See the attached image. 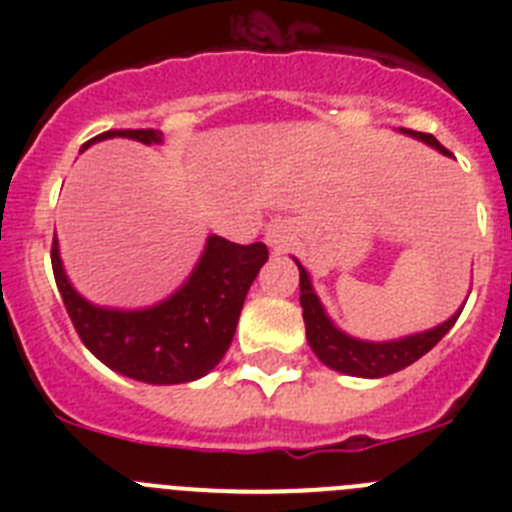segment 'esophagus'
<instances>
[{
	"instance_id": "1",
	"label": "esophagus",
	"mask_w": 512,
	"mask_h": 512,
	"mask_svg": "<svg viewBox=\"0 0 512 512\" xmlns=\"http://www.w3.org/2000/svg\"><path fill=\"white\" fill-rule=\"evenodd\" d=\"M266 243H269L274 251H287L292 243H295V228L292 223L282 220V223H274L266 228Z\"/></svg>"
}]
</instances>
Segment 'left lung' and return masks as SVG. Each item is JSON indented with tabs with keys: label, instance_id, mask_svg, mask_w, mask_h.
Here are the masks:
<instances>
[{
	"label": "left lung",
	"instance_id": "8db88e82",
	"mask_svg": "<svg viewBox=\"0 0 512 512\" xmlns=\"http://www.w3.org/2000/svg\"><path fill=\"white\" fill-rule=\"evenodd\" d=\"M402 133L423 140V143H428L431 148L441 151L443 156H451L433 135L415 133V130L405 128H402ZM297 269H300V305L307 328V343H310L315 356H318L325 366L336 369V372L351 374V377L377 379L400 372V369L410 366L413 361H418L420 356L428 354V351L454 328L456 318H459L461 310H464V307H461V310L456 312V315H451L446 323L436 325V328L431 330H423V333H415V336H405L397 338V341L382 343L359 341V338H351L348 333H343V330H338L336 325H333V320L325 315L323 305H320L318 295H315V289H312L310 284V277H307V271L302 269L300 261H297Z\"/></svg>",
	"mask_w": 512,
	"mask_h": 512
}]
</instances>
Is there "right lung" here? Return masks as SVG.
I'll return each mask as SVG.
<instances>
[{
	"label": "right lung",
	"instance_id": "right-lung-1",
	"mask_svg": "<svg viewBox=\"0 0 512 512\" xmlns=\"http://www.w3.org/2000/svg\"><path fill=\"white\" fill-rule=\"evenodd\" d=\"M107 138H133L151 146L161 143L164 133L107 130L84 148ZM266 259L264 243L238 246L210 235L200 264L169 300L146 310H112L92 305L71 287L56 238L51 251L58 292L84 346L117 374L148 384L194 382L220 364L235 336L243 300Z\"/></svg>",
	"mask_w": 512,
	"mask_h": 512
}]
</instances>
